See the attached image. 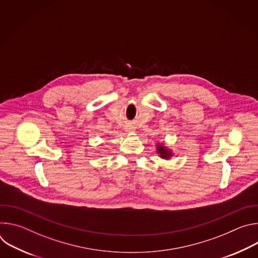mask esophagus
I'll return each instance as SVG.
<instances>
[{
    "label": "esophagus",
    "instance_id": "esophagus-1",
    "mask_svg": "<svg viewBox=\"0 0 258 258\" xmlns=\"http://www.w3.org/2000/svg\"><path fill=\"white\" fill-rule=\"evenodd\" d=\"M126 131H127V132H130V133H132V132H134V128H133L132 126H130V127H127V128H126Z\"/></svg>",
    "mask_w": 258,
    "mask_h": 258
}]
</instances>
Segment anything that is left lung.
Returning <instances> with one entry per match:
<instances>
[{"instance_id":"obj_1","label":"left lung","mask_w":258,"mask_h":258,"mask_svg":"<svg viewBox=\"0 0 258 258\" xmlns=\"http://www.w3.org/2000/svg\"><path fill=\"white\" fill-rule=\"evenodd\" d=\"M156 148H157L158 154H160V157L163 158V159H169V157L172 155V153L166 148V147H164V146H162L160 144L157 145Z\"/></svg>"}]
</instances>
